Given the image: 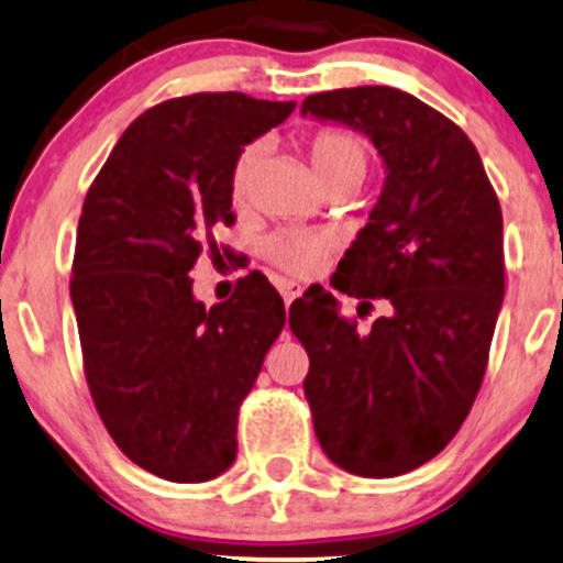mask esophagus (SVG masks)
<instances>
[{
  "instance_id": "34e87169",
  "label": "esophagus",
  "mask_w": 563,
  "mask_h": 563,
  "mask_svg": "<svg viewBox=\"0 0 563 563\" xmlns=\"http://www.w3.org/2000/svg\"><path fill=\"white\" fill-rule=\"evenodd\" d=\"M301 294H303L301 283H296V280H283L280 283V296H283V301H286V307H290V301L299 299Z\"/></svg>"
}]
</instances>
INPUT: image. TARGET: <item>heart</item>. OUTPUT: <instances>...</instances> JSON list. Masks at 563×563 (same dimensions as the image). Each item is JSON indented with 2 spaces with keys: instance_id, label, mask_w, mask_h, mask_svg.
<instances>
[{
  "instance_id": "b5f03b06",
  "label": "heart",
  "mask_w": 563,
  "mask_h": 563,
  "mask_svg": "<svg viewBox=\"0 0 563 563\" xmlns=\"http://www.w3.org/2000/svg\"><path fill=\"white\" fill-rule=\"evenodd\" d=\"M264 145L249 142L238 151L230 166V196L238 206L251 198L256 169H260ZM307 153L312 169L322 185H354L363 183L367 172V145L357 132L346 126H320L309 134ZM339 238L331 230H277L260 243V254L280 273L309 277L322 267V262L333 254Z\"/></svg>"
}]
</instances>
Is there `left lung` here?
<instances>
[{
    "instance_id": "8db88e82",
    "label": "left lung",
    "mask_w": 563,
    "mask_h": 563,
    "mask_svg": "<svg viewBox=\"0 0 563 563\" xmlns=\"http://www.w3.org/2000/svg\"><path fill=\"white\" fill-rule=\"evenodd\" d=\"M301 111L363 129L389 172L331 280L363 299L357 318L373 301L386 318L363 331L320 286L290 303L303 397L335 466L399 476L448 448L482 389L506 294L500 200L468 134L402 89H331Z\"/></svg>"
}]
</instances>
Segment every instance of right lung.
Returning <instances> with one entry per match:
<instances>
[{"label":"right lung","mask_w":563,"mask_h":563,"mask_svg":"<svg viewBox=\"0 0 563 563\" xmlns=\"http://www.w3.org/2000/svg\"><path fill=\"white\" fill-rule=\"evenodd\" d=\"M296 102L196 92L129 124L84 198L70 301L84 376L102 426L140 468L209 482L232 466L238 410L286 325L262 273L228 301L192 299V267L232 262L217 243L232 224L238 151L294 113Z\"/></svg>","instance_id":"add662e5"}]
</instances>
